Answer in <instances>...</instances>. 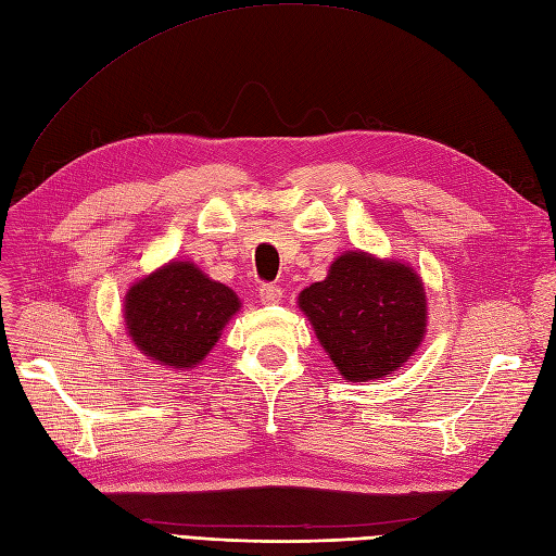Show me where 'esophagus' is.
I'll list each match as a JSON object with an SVG mask.
<instances>
[{"mask_svg": "<svg viewBox=\"0 0 556 556\" xmlns=\"http://www.w3.org/2000/svg\"><path fill=\"white\" fill-rule=\"evenodd\" d=\"M258 295L263 304H277L281 300V289L275 283H263L258 289Z\"/></svg>", "mask_w": 556, "mask_h": 556, "instance_id": "34e87169", "label": "esophagus"}]
</instances>
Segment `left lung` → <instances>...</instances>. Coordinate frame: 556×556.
Instances as JSON below:
<instances>
[{
	"mask_svg": "<svg viewBox=\"0 0 556 556\" xmlns=\"http://www.w3.org/2000/svg\"><path fill=\"white\" fill-rule=\"evenodd\" d=\"M298 306L348 382L394 374L426 337L428 302L415 267L362 250L337 256Z\"/></svg>",
	"mask_w": 556,
	"mask_h": 556,
	"instance_id": "8db88e82",
	"label": "left lung"
}]
</instances>
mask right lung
<instances>
[{"label":"right lung","instance_id":"right-lung-1","mask_svg":"<svg viewBox=\"0 0 556 556\" xmlns=\"http://www.w3.org/2000/svg\"><path fill=\"white\" fill-rule=\"evenodd\" d=\"M240 306L229 286L192 261L174 258L130 286L123 323L139 353L174 371H190L208 357Z\"/></svg>","mask_w":556,"mask_h":556}]
</instances>
